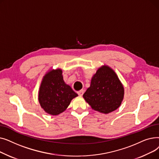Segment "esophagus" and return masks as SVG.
Listing matches in <instances>:
<instances>
[{
  "instance_id": "1",
  "label": "esophagus",
  "mask_w": 159,
  "mask_h": 159,
  "mask_svg": "<svg viewBox=\"0 0 159 159\" xmlns=\"http://www.w3.org/2000/svg\"><path fill=\"white\" fill-rule=\"evenodd\" d=\"M84 89H82V90H80V91H78V92H77V93H78V95L79 96H82L83 94H84Z\"/></svg>"
}]
</instances>
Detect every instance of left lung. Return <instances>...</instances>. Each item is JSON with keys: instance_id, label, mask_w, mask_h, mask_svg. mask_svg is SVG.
<instances>
[{"instance_id": "obj_1", "label": "left lung", "mask_w": 159, "mask_h": 159, "mask_svg": "<svg viewBox=\"0 0 159 159\" xmlns=\"http://www.w3.org/2000/svg\"><path fill=\"white\" fill-rule=\"evenodd\" d=\"M124 95V87L117 75L104 65L92 77L90 86L83 97L93 110L107 114L119 107Z\"/></svg>"}]
</instances>
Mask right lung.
<instances>
[{
  "label": "right lung",
  "instance_id": "1",
  "mask_svg": "<svg viewBox=\"0 0 159 159\" xmlns=\"http://www.w3.org/2000/svg\"><path fill=\"white\" fill-rule=\"evenodd\" d=\"M78 95L63 80L61 69L49 71L44 76L39 91L41 107L48 114L57 115L64 111Z\"/></svg>",
  "mask_w": 159,
  "mask_h": 159
}]
</instances>
